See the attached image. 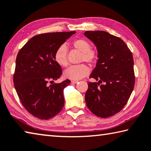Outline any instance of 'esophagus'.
I'll use <instances>...</instances> for the list:
<instances>
[{
  "label": "esophagus",
  "mask_w": 151,
  "mask_h": 151,
  "mask_svg": "<svg viewBox=\"0 0 151 151\" xmlns=\"http://www.w3.org/2000/svg\"><path fill=\"white\" fill-rule=\"evenodd\" d=\"M78 82V80H71V83H77Z\"/></svg>",
  "instance_id": "1"
}]
</instances>
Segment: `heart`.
<instances>
[{"instance_id":"b5f03b06","label":"heart","mask_w":151,"mask_h":151,"mask_svg":"<svg viewBox=\"0 0 151 151\" xmlns=\"http://www.w3.org/2000/svg\"><path fill=\"white\" fill-rule=\"evenodd\" d=\"M75 49L82 52L80 61H86L90 65H93L97 61L99 52L96 49L91 47L90 42L85 38H77L71 43ZM68 48L66 45H62L57 48L55 52L54 58L59 65L65 68L68 65ZM90 72L89 68L84 63L74 65L64 71L63 76L65 78L73 80H80L86 76Z\"/></svg>"}]
</instances>
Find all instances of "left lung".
<instances>
[{
	"mask_svg": "<svg viewBox=\"0 0 151 151\" xmlns=\"http://www.w3.org/2000/svg\"><path fill=\"white\" fill-rule=\"evenodd\" d=\"M96 46L99 59L90 74L98 82H88L86 104L95 115L106 118L126 105L135 83L132 52L121 38L105 31H86Z\"/></svg>",
	"mask_w": 151,
	"mask_h": 151,
	"instance_id": "obj_1",
	"label": "left lung"
}]
</instances>
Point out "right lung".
<instances>
[{"label":"right lung","mask_w":151,"mask_h":151,"mask_svg":"<svg viewBox=\"0 0 151 151\" xmlns=\"http://www.w3.org/2000/svg\"><path fill=\"white\" fill-rule=\"evenodd\" d=\"M75 33L73 31L38 34L32 37L18 52L14 86L24 108L38 119H50L63 107V90L70 80L54 83L62 73L54 55L57 48Z\"/></svg>","instance_id":"right-lung-1"}]
</instances>
